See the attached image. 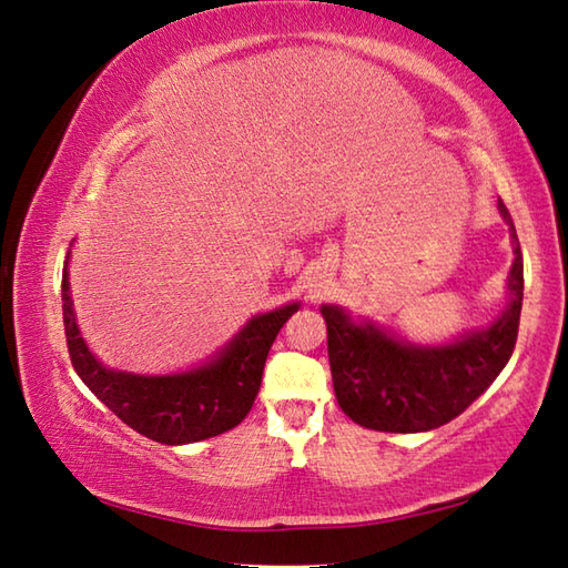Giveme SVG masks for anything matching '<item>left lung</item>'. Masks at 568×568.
Instances as JSON below:
<instances>
[{
    "instance_id": "1",
    "label": "left lung",
    "mask_w": 568,
    "mask_h": 568,
    "mask_svg": "<svg viewBox=\"0 0 568 568\" xmlns=\"http://www.w3.org/2000/svg\"><path fill=\"white\" fill-rule=\"evenodd\" d=\"M511 225L507 205L499 201ZM511 303L491 327L445 347L399 343L369 323H353L345 311L323 305L327 357L337 405L359 427L377 432H427L459 417L509 363L519 335L524 261L511 225Z\"/></svg>"
}]
</instances>
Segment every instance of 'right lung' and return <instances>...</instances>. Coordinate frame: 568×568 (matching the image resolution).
<instances>
[{"mask_svg":"<svg viewBox=\"0 0 568 568\" xmlns=\"http://www.w3.org/2000/svg\"><path fill=\"white\" fill-rule=\"evenodd\" d=\"M69 271L61 273V303H64V335L71 365L94 395L123 425L136 429L161 445H189L241 425L248 415L273 339L297 313V303L281 311L253 317L239 337L223 349L219 359L185 375L139 377L111 373L99 365L79 335L69 295Z\"/></svg>","mask_w":568,"mask_h":568,"instance_id":"right-lung-1","label":"right lung"}]
</instances>
